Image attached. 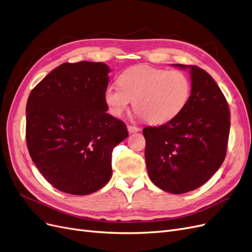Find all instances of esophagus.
Here are the masks:
<instances>
[{"mask_svg": "<svg viewBox=\"0 0 252 252\" xmlns=\"http://www.w3.org/2000/svg\"><path fill=\"white\" fill-rule=\"evenodd\" d=\"M127 131L129 133H136V132H139L140 128L137 126H127Z\"/></svg>", "mask_w": 252, "mask_h": 252, "instance_id": "esophagus-1", "label": "esophagus"}]
</instances>
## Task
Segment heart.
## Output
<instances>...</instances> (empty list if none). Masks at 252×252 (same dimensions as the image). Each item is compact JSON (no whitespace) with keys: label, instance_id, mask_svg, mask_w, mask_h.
<instances>
[{"label":"heart","instance_id":"heart-1","mask_svg":"<svg viewBox=\"0 0 252 252\" xmlns=\"http://www.w3.org/2000/svg\"><path fill=\"white\" fill-rule=\"evenodd\" d=\"M118 86H109L103 98L113 116H120L132 100L136 114L149 124L161 125L175 118L188 103L191 84L179 70L167 71L138 64L118 76Z\"/></svg>","mask_w":252,"mask_h":252}]
</instances>
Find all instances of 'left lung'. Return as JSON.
<instances>
[{"mask_svg": "<svg viewBox=\"0 0 252 252\" xmlns=\"http://www.w3.org/2000/svg\"><path fill=\"white\" fill-rule=\"evenodd\" d=\"M173 66L190 70L189 99L175 118L142 133L150 179L162 190L180 194L200 188L222 165L230 114L221 89L206 71Z\"/></svg>", "mask_w": 252, "mask_h": 252, "instance_id": "8db88e82", "label": "left lung"}]
</instances>
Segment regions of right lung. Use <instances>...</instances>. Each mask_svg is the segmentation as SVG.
Wrapping results in <instances>:
<instances>
[{"instance_id":"1","label":"right lung","mask_w":252,"mask_h":252,"mask_svg":"<svg viewBox=\"0 0 252 252\" xmlns=\"http://www.w3.org/2000/svg\"><path fill=\"white\" fill-rule=\"evenodd\" d=\"M110 68L103 63H64L31 91L26 105L30 157L61 191L92 193L112 175V152L128 136L109 115L103 94Z\"/></svg>"}]
</instances>
